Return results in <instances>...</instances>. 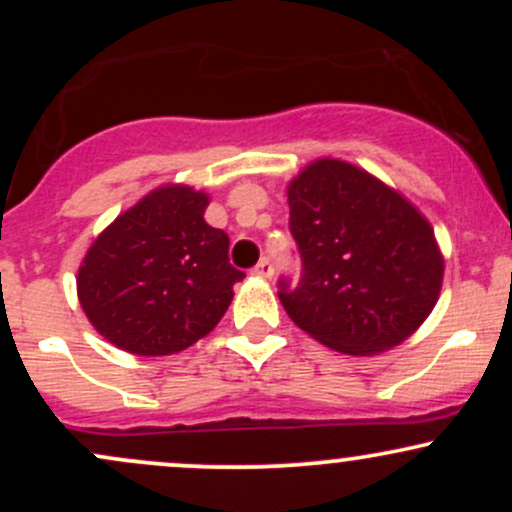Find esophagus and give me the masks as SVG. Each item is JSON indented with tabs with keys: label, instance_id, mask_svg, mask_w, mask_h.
I'll return each mask as SVG.
<instances>
[{
	"label": "esophagus",
	"instance_id": "1",
	"mask_svg": "<svg viewBox=\"0 0 512 512\" xmlns=\"http://www.w3.org/2000/svg\"><path fill=\"white\" fill-rule=\"evenodd\" d=\"M252 274L255 276H262V279H269V276L274 274V264L269 260H260L255 264V269H252Z\"/></svg>",
	"mask_w": 512,
	"mask_h": 512
}]
</instances>
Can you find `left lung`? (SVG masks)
I'll return each mask as SVG.
<instances>
[{
  "label": "left lung",
  "instance_id": "obj_1",
  "mask_svg": "<svg viewBox=\"0 0 512 512\" xmlns=\"http://www.w3.org/2000/svg\"><path fill=\"white\" fill-rule=\"evenodd\" d=\"M301 279H279L289 317L334 351L380 354L438 301L443 257L428 221L351 163L322 158L289 185Z\"/></svg>",
  "mask_w": 512,
  "mask_h": 512
}]
</instances>
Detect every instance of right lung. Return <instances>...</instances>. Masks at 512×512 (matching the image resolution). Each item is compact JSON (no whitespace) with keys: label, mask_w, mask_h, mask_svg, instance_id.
<instances>
[{"label":"right lung","mask_w":512,"mask_h":512,"mask_svg":"<svg viewBox=\"0 0 512 512\" xmlns=\"http://www.w3.org/2000/svg\"><path fill=\"white\" fill-rule=\"evenodd\" d=\"M207 204L192 187H158L86 252L79 301L110 344L168 356L219 325L245 272L228 262L226 233L204 221Z\"/></svg>","instance_id":"add662e5"}]
</instances>
